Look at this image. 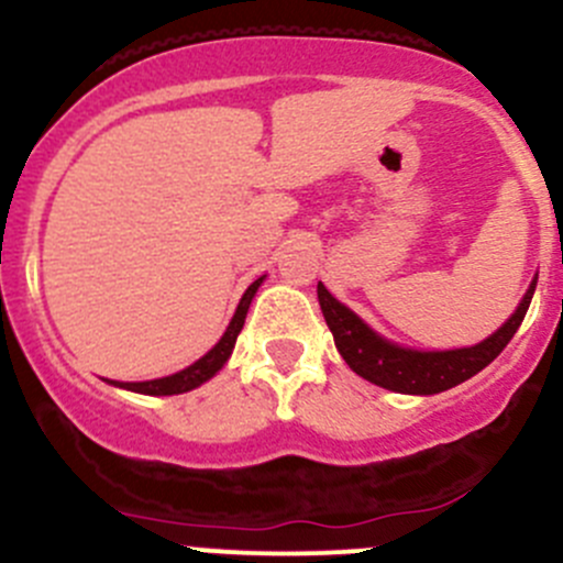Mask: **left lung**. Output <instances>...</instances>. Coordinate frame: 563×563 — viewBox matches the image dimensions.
<instances>
[{
	"instance_id": "1",
	"label": "left lung",
	"mask_w": 563,
	"mask_h": 563,
	"mask_svg": "<svg viewBox=\"0 0 563 563\" xmlns=\"http://www.w3.org/2000/svg\"><path fill=\"white\" fill-rule=\"evenodd\" d=\"M533 289H537V279L531 282L515 314L493 336L473 344V347L443 350V353H421V350H408L386 342L347 306L339 303L322 284H317V300H320L322 317L331 328L339 355L347 361L355 375L397 394H438L460 386L476 372H482L489 361L498 358L500 350L509 344V339L520 328L522 317L531 306Z\"/></svg>"
}]
</instances>
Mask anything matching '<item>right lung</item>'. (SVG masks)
<instances>
[{"label": "right lung", "instance_id": "1", "mask_svg": "<svg viewBox=\"0 0 563 563\" xmlns=\"http://www.w3.org/2000/svg\"><path fill=\"white\" fill-rule=\"evenodd\" d=\"M263 284V279L252 282V287L243 292L241 303H238V311L235 317H232L230 328L224 331V336L219 339V344H216L210 353H205L202 358L194 361L188 369L177 372V375H169V377H158V380H144V383H114V386L120 388H128V391H136V394H150V397H169V394H183V391H191V388L202 386L205 380H210V377L216 375V372L221 369V366L227 364V358H230L232 347H235V339L238 333H241L243 322H246V311H249V303H252L254 292H257V287Z\"/></svg>", "mask_w": 563, "mask_h": 563}]
</instances>
